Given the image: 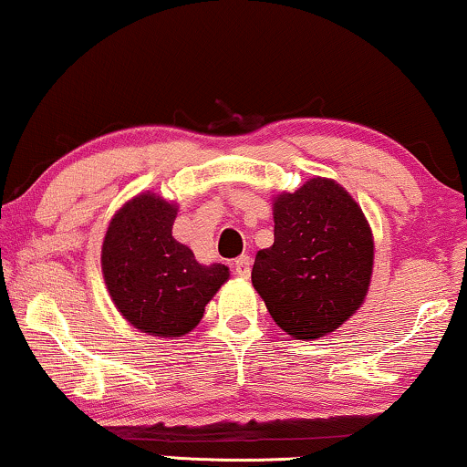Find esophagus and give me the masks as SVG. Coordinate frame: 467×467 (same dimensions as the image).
I'll return each mask as SVG.
<instances>
[{"instance_id": "34e87169", "label": "esophagus", "mask_w": 467, "mask_h": 467, "mask_svg": "<svg viewBox=\"0 0 467 467\" xmlns=\"http://www.w3.org/2000/svg\"><path fill=\"white\" fill-rule=\"evenodd\" d=\"M234 270H235V274H238L240 278H248V276H251V259H248L246 254H242V257L235 259Z\"/></svg>"}]
</instances>
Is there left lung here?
Listing matches in <instances>:
<instances>
[{
	"label": "left lung",
	"instance_id": "1",
	"mask_svg": "<svg viewBox=\"0 0 467 467\" xmlns=\"http://www.w3.org/2000/svg\"><path fill=\"white\" fill-rule=\"evenodd\" d=\"M374 240L359 203L329 178L274 200V244L257 253L253 286L297 340L336 331L366 299Z\"/></svg>",
	"mask_w": 467,
	"mask_h": 467
}]
</instances>
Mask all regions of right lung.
I'll list each match as a JSON object with an SVG mask.
<instances>
[{
	"mask_svg": "<svg viewBox=\"0 0 467 467\" xmlns=\"http://www.w3.org/2000/svg\"><path fill=\"white\" fill-rule=\"evenodd\" d=\"M176 203L155 193L133 197L112 216L101 246V272L114 306L149 336L181 337L229 278L223 264H197L171 235Z\"/></svg>",
	"mask_w": 467,
	"mask_h": 467,
	"instance_id": "add662e5",
	"label": "right lung"
}]
</instances>
